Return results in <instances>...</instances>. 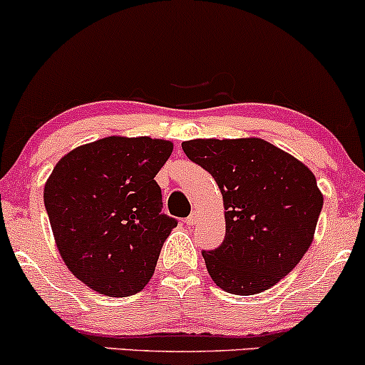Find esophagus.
<instances>
[{
    "mask_svg": "<svg viewBox=\"0 0 365 365\" xmlns=\"http://www.w3.org/2000/svg\"><path fill=\"white\" fill-rule=\"evenodd\" d=\"M195 222H197V213H192L190 216H187L185 218V223L187 225H195Z\"/></svg>",
    "mask_w": 365,
    "mask_h": 365,
    "instance_id": "1",
    "label": "esophagus"
}]
</instances>
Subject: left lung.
I'll use <instances>...</instances> for the list:
<instances>
[{
  "label": "left lung",
  "instance_id": "1",
  "mask_svg": "<svg viewBox=\"0 0 365 365\" xmlns=\"http://www.w3.org/2000/svg\"><path fill=\"white\" fill-rule=\"evenodd\" d=\"M182 149L213 176L227 210L225 239L202 251L211 279L232 294L270 289L314 239L324 204L314 173L259 138H199Z\"/></svg>",
  "mask_w": 365,
  "mask_h": 365
}]
</instances>
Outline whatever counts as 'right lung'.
<instances>
[{"label":"right lung","mask_w":365,"mask_h":365,"mask_svg":"<svg viewBox=\"0 0 365 365\" xmlns=\"http://www.w3.org/2000/svg\"><path fill=\"white\" fill-rule=\"evenodd\" d=\"M173 143L109 137L63 155L45 185L58 253L100 294L124 298L145 287L176 220L163 213L154 180Z\"/></svg>","instance_id":"add662e5"}]
</instances>
